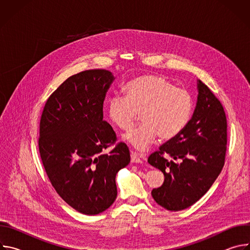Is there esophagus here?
Returning <instances> with one entry per match:
<instances>
[{
    "instance_id": "esophagus-1",
    "label": "esophagus",
    "mask_w": 250,
    "mask_h": 250,
    "mask_svg": "<svg viewBox=\"0 0 250 250\" xmlns=\"http://www.w3.org/2000/svg\"><path fill=\"white\" fill-rule=\"evenodd\" d=\"M130 158H131V162L133 163H144L146 161V157L144 155L133 151H131L130 153Z\"/></svg>"
}]
</instances>
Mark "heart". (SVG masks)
Masks as SVG:
<instances>
[{
	"label": "heart",
	"instance_id": "b5f03b06",
	"mask_svg": "<svg viewBox=\"0 0 250 250\" xmlns=\"http://www.w3.org/2000/svg\"><path fill=\"white\" fill-rule=\"evenodd\" d=\"M124 91L125 97L110 98L108 114L111 122L124 131L133 127L140 114L142 124L125 135V140L137 150L148 148L158 135L163 140L175 138L191 119V94L161 76L136 77L125 84Z\"/></svg>",
	"mask_w": 250,
	"mask_h": 250
}]
</instances>
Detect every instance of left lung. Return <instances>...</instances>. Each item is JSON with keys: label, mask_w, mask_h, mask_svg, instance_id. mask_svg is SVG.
Masks as SVG:
<instances>
[{"label": "left lung", "mask_w": 250, "mask_h": 250, "mask_svg": "<svg viewBox=\"0 0 250 250\" xmlns=\"http://www.w3.org/2000/svg\"><path fill=\"white\" fill-rule=\"evenodd\" d=\"M198 91L196 109L185 129L147 160L164 174L163 184L151 195L168 210L187 208L200 200L225 165L228 122L224 106L201 80Z\"/></svg>", "instance_id": "8db88e82"}]
</instances>
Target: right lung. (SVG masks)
<instances>
[{"label":"right lung","mask_w":250,"mask_h":250,"mask_svg":"<svg viewBox=\"0 0 250 250\" xmlns=\"http://www.w3.org/2000/svg\"><path fill=\"white\" fill-rule=\"evenodd\" d=\"M114 79L104 69L70 76L49 96L41 118L39 149L45 172L62 200L84 215H98L113 205L116 175L130 161L127 146L117 144L116 132L103 120Z\"/></svg>","instance_id":"right-lung-1"}]
</instances>
